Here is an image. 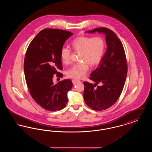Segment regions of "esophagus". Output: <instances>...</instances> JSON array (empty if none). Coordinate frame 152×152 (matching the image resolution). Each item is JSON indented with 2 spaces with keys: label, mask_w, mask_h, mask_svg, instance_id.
I'll return each mask as SVG.
<instances>
[{
  "label": "esophagus",
  "mask_w": 152,
  "mask_h": 152,
  "mask_svg": "<svg viewBox=\"0 0 152 152\" xmlns=\"http://www.w3.org/2000/svg\"><path fill=\"white\" fill-rule=\"evenodd\" d=\"M79 82H80V80H72L73 84L74 85H75V84H77V83H79Z\"/></svg>",
  "instance_id": "obj_1"
}]
</instances>
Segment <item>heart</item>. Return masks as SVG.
Listing matches in <instances>:
<instances>
[{"instance_id": "heart-1", "label": "heart", "mask_w": 152, "mask_h": 152, "mask_svg": "<svg viewBox=\"0 0 152 152\" xmlns=\"http://www.w3.org/2000/svg\"><path fill=\"white\" fill-rule=\"evenodd\" d=\"M73 51L80 53L79 63L76 64L67 71L69 77L79 79L83 77L89 69V65L94 67L101 61L105 50V41L101 36H80L71 43ZM60 58L63 64L68 65L71 61V51L63 47L60 52Z\"/></svg>"}]
</instances>
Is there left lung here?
Here are the masks:
<instances>
[{
  "label": "left lung",
  "mask_w": 152,
  "mask_h": 152,
  "mask_svg": "<svg viewBox=\"0 0 152 152\" xmlns=\"http://www.w3.org/2000/svg\"><path fill=\"white\" fill-rule=\"evenodd\" d=\"M98 32L105 35L107 48L98 67L91 73L94 84L84 81V99L95 110H105L117 101L123 91L128 67L123 44L116 34L105 27L94 28L87 33ZM100 83L101 86L96 87Z\"/></svg>",
  "instance_id": "left-lung-1"
}]
</instances>
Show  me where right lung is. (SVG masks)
Returning <instances> with one entry per match:
<instances>
[{
	"instance_id": "add662e5",
	"label": "right lung",
	"mask_w": 152,
	"mask_h": 152,
	"mask_svg": "<svg viewBox=\"0 0 152 152\" xmlns=\"http://www.w3.org/2000/svg\"><path fill=\"white\" fill-rule=\"evenodd\" d=\"M72 32L59 29L45 28L37 34L26 51L24 71L29 94L33 99L45 110H60L68 101L67 93L72 87L70 79L53 84L54 75L62 77L59 72L63 66L60 52Z\"/></svg>"
}]
</instances>
